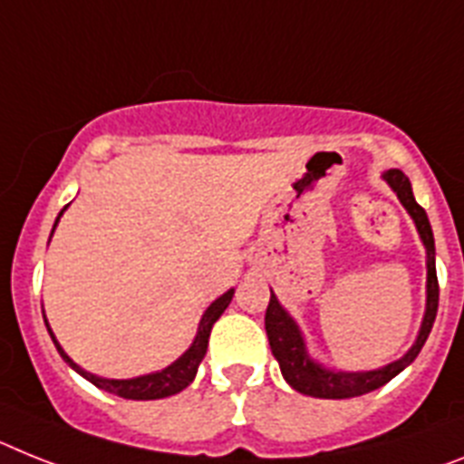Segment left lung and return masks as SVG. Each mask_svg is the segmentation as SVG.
<instances>
[{
    "label": "left lung",
    "mask_w": 464,
    "mask_h": 464,
    "mask_svg": "<svg viewBox=\"0 0 464 464\" xmlns=\"http://www.w3.org/2000/svg\"><path fill=\"white\" fill-rule=\"evenodd\" d=\"M382 179L392 186L396 196H399L401 205L408 209V214L412 217L415 226H418L420 238H422L424 250H427V309H424L422 325H420L418 340L415 344L408 349V353L394 361V363L384 365V368H377V371H365V372H342V371H328L323 368L321 363H316L314 358L306 353L304 337L299 333V325L290 318L280 302L276 299V295L271 292V302L266 306V318H264V325H266L268 344H271V352H274L276 361L280 365V372L285 377V382L292 389H297L299 394L316 396V399H352V396L368 394V392H375L382 384H387L389 380H394L403 368L418 358L420 349L424 346L427 337L431 333V325H434V318H437L439 309V280H437V264H434V233H431L430 219H427V212L420 208L412 196L411 181L401 169H389L382 174Z\"/></svg>",
    "instance_id": "1"
}]
</instances>
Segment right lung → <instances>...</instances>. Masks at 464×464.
<instances>
[{
  "label": "right lung",
  "mask_w": 464,
  "mask_h": 464,
  "mask_svg": "<svg viewBox=\"0 0 464 464\" xmlns=\"http://www.w3.org/2000/svg\"><path fill=\"white\" fill-rule=\"evenodd\" d=\"M63 209H61V214H63ZM61 214L56 217V224H58V219H61ZM56 224H53V228H56ZM231 299H233V290H228V292H224L219 299H214L212 304L208 306V311H205L200 318V325H198L196 340H193V344L188 346V352H186L184 356L177 358L172 365H167L165 371L150 372V375H141V377H131V380H106V377L92 375V372H87L77 363H72V358H70L68 353L61 349V344H58L56 337H53L52 328H49V323L46 321L44 323H46V330H49V334H52L53 344H56L58 353H61L65 363H68L72 371L80 372L84 380H89V382L96 384L99 389H106V392H111V394L122 396V399L153 401V399H165V396L179 394V392H184V389L188 387L193 380H196L198 365H200V361L205 358V352H208V342H209V333H212V325L219 321V316L226 311V306L231 304Z\"/></svg>",
  "instance_id": "1"
}]
</instances>
